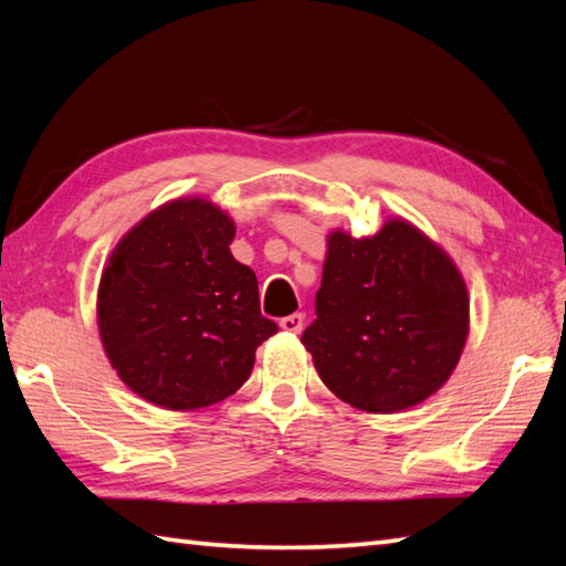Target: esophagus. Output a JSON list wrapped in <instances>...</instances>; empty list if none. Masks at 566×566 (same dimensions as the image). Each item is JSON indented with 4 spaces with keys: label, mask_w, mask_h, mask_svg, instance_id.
I'll return each mask as SVG.
<instances>
[{
    "label": "esophagus",
    "mask_w": 566,
    "mask_h": 566,
    "mask_svg": "<svg viewBox=\"0 0 566 566\" xmlns=\"http://www.w3.org/2000/svg\"><path fill=\"white\" fill-rule=\"evenodd\" d=\"M280 326H282V331H286V333H302V328H304V314L284 316V318L280 321Z\"/></svg>",
    "instance_id": "esophagus-1"
}]
</instances>
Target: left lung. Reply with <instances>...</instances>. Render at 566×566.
<instances>
[{"mask_svg": "<svg viewBox=\"0 0 566 566\" xmlns=\"http://www.w3.org/2000/svg\"><path fill=\"white\" fill-rule=\"evenodd\" d=\"M469 333V296L448 252L403 219L328 235L316 321L302 343L323 384L359 411L418 406L450 379Z\"/></svg>", "mask_w": 566, "mask_h": 566, "instance_id": "1", "label": "left lung"}]
</instances>
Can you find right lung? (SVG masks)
Returning <instances> with one entry per match:
<instances>
[{
    "instance_id": "obj_1",
    "label": "right lung",
    "mask_w": 566,
    "mask_h": 566,
    "mask_svg": "<svg viewBox=\"0 0 566 566\" xmlns=\"http://www.w3.org/2000/svg\"><path fill=\"white\" fill-rule=\"evenodd\" d=\"M235 223L191 197L163 203L106 262L97 323L104 353L130 391L170 411L223 401L276 333L260 314L258 276L231 255Z\"/></svg>"
}]
</instances>
